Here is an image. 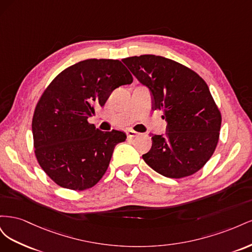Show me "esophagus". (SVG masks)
I'll return each mask as SVG.
<instances>
[{
    "label": "esophagus",
    "mask_w": 252,
    "mask_h": 252,
    "mask_svg": "<svg viewBox=\"0 0 252 252\" xmlns=\"http://www.w3.org/2000/svg\"><path fill=\"white\" fill-rule=\"evenodd\" d=\"M140 133L139 132H136V131H134V130H128L127 131V138H129V139H132V138H135V136H138Z\"/></svg>",
    "instance_id": "34e87169"
}]
</instances>
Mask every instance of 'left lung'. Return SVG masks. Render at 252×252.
<instances>
[{
    "instance_id": "left-lung-1",
    "label": "left lung",
    "mask_w": 252,
    "mask_h": 252,
    "mask_svg": "<svg viewBox=\"0 0 252 252\" xmlns=\"http://www.w3.org/2000/svg\"><path fill=\"white\" fill-rule=\"evenodd\" d=\"M152 95V109L163 111L165 135L150 134L143 159L171 179L189 177L208 162L220 138L222 116L206 82L190 68L159 56L122 60Z\"/></svg>"
}]
</instances>
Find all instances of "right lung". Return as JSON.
Instances as JSON below:
<instances>
[{
	"mask_svg": "<svg viewBox=\"0 0 252 252\" xmlns=\"http://www.w3.org/2000/svg\"><path fill=\"white\" fill-rule=\"evenodd\" d=\"M132 81L121 61L89 59L66 68L44 90L32 118L33 146L37 162L56 184L82 191L103 178L126 134L98 130L88 118L114 89Z\"/></svg>",
	"mask_w": 252,
	"mask_h": 252,
	"instance_id": "right-lung-1",
	"label": "right lung"
}]
</instances>
